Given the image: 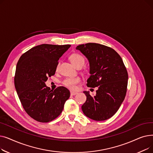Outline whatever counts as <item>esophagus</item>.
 Here are the masks:
<instances>
[{
	"mask_svg": "<svg viewBox=\"0 0 153 153\" xmlns=\"http://www.w3.org/2000/svg\"><path fill=\"white\" fill-rule=\"evenodd\" d=\"M77 94V92H72V91L71 92V95H72V96L75 95H76Z\"/></svg>",
	"mask_w": 153,
	"mask_h": 153,
	"instance_id": "1",
	"label": "esophagus"
}]
</instances>
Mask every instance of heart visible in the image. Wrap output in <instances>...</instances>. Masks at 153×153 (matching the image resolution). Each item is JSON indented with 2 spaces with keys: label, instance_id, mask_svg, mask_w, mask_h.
<instances>
[{
  "label": "heart",
  "instance_id": "1",
  "mask_svg": "<svg viewBox=\"0 0 153 153\" xmlns=\"http://www.w3.org/2000/svg\"><path fill=\"white\" fill-rule=\"evenodd\" d=\"M70 59L72 64L76 67L82 66L84 64L85 59L83 56L78 53H74L70 56ZM59 65L58 64L56 69H58ZM81 82V80L78 77H67L62 81V84L71 90H76L77 85Z\"/></svg>",
  "mask_w": 153,
  "mask_h": 153
}]
</instances>
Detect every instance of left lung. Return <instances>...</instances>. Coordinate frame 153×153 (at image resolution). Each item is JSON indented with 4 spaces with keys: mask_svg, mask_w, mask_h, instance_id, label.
<instances>
[{
    "mask_svg": "<svg viewBox=\"0 0 153 153\" xmlns=\"http://www.w3.org/2000/svg\"><path fill=\"white\" fill-rule=\"evenodd\" d=\"M89 61L90 77L87 86L98 87L96 95L84 91L87 100L82 106L85 116L95 121L113 117L123 102L127 91L128 75L120 56L112 48L98 43L79 45Z\"/></svg>",
    "mask_w": 153,
    "mask_h": 153,
    "instance_id": "8db88e82",
    "label": "left lung"
}]
</instances>
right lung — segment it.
<instances>
[{"label": "right lung", "instance_id": "1", "mask_svg": "<svg viewBox=\"0 0 153 153\" xmlns=\"http://www.w3.org/2000/svg\"><path fill=\"white\" fill-rule=\"evenodd\" d=\"M70 45H40L23 53L17 62L14 78L16 91L27 114L38 122L47 123L57 118L70 97L63 86L54 91L46 85L54 75L58 60Z\"/></svg>", "mask_w": 153, "mask_h": 153}]
</instances>
